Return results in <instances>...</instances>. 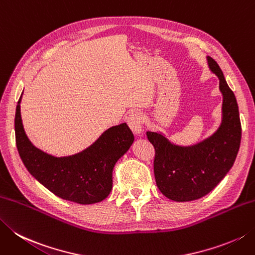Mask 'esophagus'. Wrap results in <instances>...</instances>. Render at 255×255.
Listing matches in <instances>:
<instances>
[{
    "label": "esophagus",
    "mask_w": 255,
    "mask_h": 255,
    "mask_svg": "<svg viewBox=\"0 0 255 255\" xmlns=\"http://www.w3.org/2000/svg\"><path fill=\"white\" fill-rule=\"evenodd\" d=\"M127 124L134 134L142 133L143 119H142V115L140 113L133 112L129 115L127 117Z\"/></svg>",
    "instance_id": "esophagus-1"
}]
</instances>
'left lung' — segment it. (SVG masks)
<instances>
[{
    "instance_id": "1",
    "label": "left lung",
    "mask_w": 255,
    "mask_h": 255,
    "mask_svg": "<svg viewBox=\"0 0 255 255\" xmlns=\"http://www.w3.org/2000/svg\"><path fill=\"white\" fill-rule=\"evenodd\" d=\"M209 68L219 78L222 94V121L217 131L192 146H178L161 132L147 131L154 148L153 171L164 197L186 202L206 196L232 168L241 142V122L236 96L221 68L207 56Z\"/></svg>"
}]
</instances>
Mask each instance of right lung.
Wrapping results in <instances>:
<instances>
[{
	"label": "right lung",
	"instance_id": "1",
	"mask_svg": "<svg viewBox=\"0 0 255 255\" xmlns=\"http://www.w3.org/2000/svg\"><path fill=\"white\" fill-rule=\"evenodd\" d=\"M23 95V93H22ZM15 113V140L28 172L55 196L79 204H92L106 199L113 189V170L133 142L126 123L102 133L82 152L54 157L29 141L21 118V99Z\"/></svg>",
	"mask_w": 255,
	"mask_h": 255
}]
</instances>
